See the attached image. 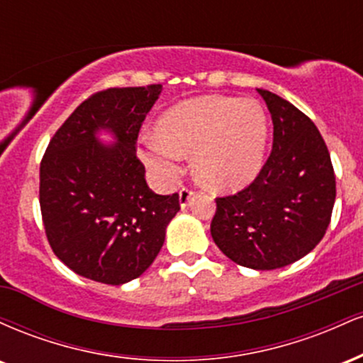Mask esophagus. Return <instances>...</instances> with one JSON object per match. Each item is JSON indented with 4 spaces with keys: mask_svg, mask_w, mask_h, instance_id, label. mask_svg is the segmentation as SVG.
<instances>
[{
    "mask_svg": "<svg viewBox=\"0 0 363 363\" xmlns=\"http://www.w3.org/2000/svg\"><path fill=\"white\" fill-rule=\"evenodd\" d=\"M193 191L187 189V187H182L181 191H179V203H181L182 208H186L187 205H189L191 198H193Z\"/></svg>",
    "mask_w": 363,
    "mask_h": 363,
    "instance_id": "obj_1",
    "label": "esophagus"
}]
</instances>
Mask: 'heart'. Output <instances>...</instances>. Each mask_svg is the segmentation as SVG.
<instances>
[{
	"mask_svg": "<svg viewBox=\"0 0 363 363\" xmlns=\"http://www.w3.org/2000/svg\"><path fill=\"white\" fill-rule=\"evenodd\" d=\"M157 135L141 141V158L170 184L182 153L193 152L196 172L220 191L242 189L256 179L268 145V118L252 99L198 97L165 111Z\"/></svg>",
	"mask_w": 363,
	"mask_h": 363,
	"instance_id": "b5f03b06",
	"label": "heart"
}]
</instances>
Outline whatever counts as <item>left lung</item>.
Wrapping results in <instances>:
<instances>
[{"label": "left lung", "instance_id": "obj_1", "mask_svg": "<svg viewBox=\"0 0 363 363\" xmlns=\"http://www.w3.org/2000/svg\"><path fill=\"white\" fill-rule=\"evenodd\" d=\"M257 91L272 114V153L252 184L216 198L211 237L228 259L264 272L298 261L320 242L336 182L315 124L277 94Z\"/></svg>", "mask_w": 363, "mask_h": 363}]
</instances>
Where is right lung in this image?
I'll list each match as a JSON object with an SVG mask.
<instances>
[{
  "mask_svg": "<svg viewBox=\"0 0 363 363\" xmlns=\"http://www.w3.org/2000/svg\"><path fill=\"white\" fill-rule=\"evenodd\" d=\"M162 85L91 95L57 129L40 162L39 201L54 254L80 277L123 285L150 268L181 210L145 181L136 138ZM111 132L114 144L98 140Z\"/></svg>",
  "mask_w": 363,
  "mask_h": 363,
  "instance_id": "1",
  "label": "right lung"
}]
</instances>
